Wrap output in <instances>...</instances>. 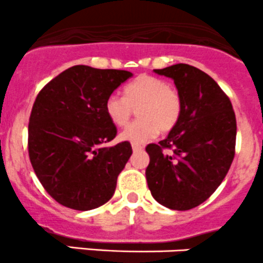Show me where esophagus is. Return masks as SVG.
I'll list each match as a JSON object with an SVG mask.
<instances>
[{
	"label": "esophagus",
	"instance_id": "obj_1",
	"mask_svg": "<svg viewBox=\"0 0 263 263\" xmlns=\"http://www.w3.org/2000/svg\"><path fill=\"white\" fill-rule=\"evenodd\" d=\"M132 150H134V152H140V150H142V146L141 145L132 144Z\"/></svg>",
	"mask_w": 263,
	"mask_h": 263
}]
</instances>
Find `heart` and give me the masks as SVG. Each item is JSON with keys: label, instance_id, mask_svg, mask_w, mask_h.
<instances>
[{"label": "heart", "instance_id": "heart-1", "mask_svg": "<svg viewBox=\"0 0 263 263\" xmlns=\"http://www.w3.org/2000/svg\"><path fill=\"white\" fill-rule=\"evenodd\" d=\"M124 98L113 93L105 100V113L117 127H124L137 109L140 119L129 124L121 135L122 141L144 144L154 139L159 129L168 132L178 123L182 100L177 90L164 80L153 76H139L124 87Z\"/></svg>", "mask_w": 263, "mask_h": 263}]
</instances>
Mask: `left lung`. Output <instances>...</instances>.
<instances>
[{"label": "left lung", "mask_w": 263, "mask_h": 263, "mask_svg": "<svg viewBox=\"0 0 263 263\" xmlns=\"http://www.w3.org/2000/svg\"><path fill=\"white\" fill-rule=\"evenodd\" d=\"M154 72L172 78L182 113L164 140L146 146L147 186L159 204L187 211L205 202L230 170L235 155V113L216 81L198 68L176 64ZM167 148L173 153L165 152Z\"/></svg>", "instance_id": "left-lung-1"}]
</instances>
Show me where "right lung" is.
Instances as JSON below:
<instances>
[{"label":"right lung","mask_w":263,"mask_h":263,"mask_svg":"<svg viewBox=\"0 0 263 263\" xmlns=\"http://www.w3.org/2000/svg\"><path fill=\"white\" fill-rule=\"evenodd\" d=\"M131 72L74 65L37 95L28 126V152L45 190L61 205L90 211L105 204L132 154L128 141L105 146L117 135L105 100Z\"/></svg>","instance_id":"obj_1"}]
</instances>
